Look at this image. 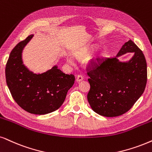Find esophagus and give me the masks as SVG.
I'll return each instance as SVG.
<instances>
[{"instance_id":"1","label":"esophagus","mask_w":152,"mask_h":152,"mask_svg":"<svg viewBox=\"0 0 152 152\" xmlns=\"http://www.w3.org/2000/svg\"><path fill=\"white\" fill-rule=\"evenodd\" d=\"M83 79V78L82 76H80V75H78L77 78H76V81L80 82V81H82Z\"/></svg>"}]
</instances>
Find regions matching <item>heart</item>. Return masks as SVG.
Listing matches in <instances>:
<instances>
[{
  "instance_id": "obj_1",
  "label": "heart",
  "mask_w": 152,
  "mask_h": 152,
  "mask_svg": "<svg viewBox=\"0 0 152 152\" xmlns=\"http://www.w3.org/2000/svg\"><path fill=\"white\" fill-rule=\"evenodd\" d=\"M93 49L92 48H85L81 50L78 51L76 53V56H77L78 58L80 59H85L87 58L93 53ZM67 62H68L69 64H74V60L72 57H67Z\"/></svg>"
}]
</instances>
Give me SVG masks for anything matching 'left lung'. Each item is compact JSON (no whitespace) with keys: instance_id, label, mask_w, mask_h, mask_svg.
Returning a JSON list of instances; mask_svg holds the SVG:
<instances>
[{"instance_id":"left-lung-1","label":"left lung","mask_w":152,"mask_h":152,"mask_svg":"<svg viewBox=\"0 0 152 152\" xmlns=\"http://www.w3.org/2000/svg\"><path fill=\"white\" fill-rule=\"evenodd\" d=\"M128 52L134 53L132 58L119 61L118 57ZM88 75L90 85L88 100L92 109L103 116H118L129 111L145 91L147 62L141 50L129 40L115 58L102 59Z\"/></svg>"}]
</instances>
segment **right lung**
Segmentation results:
<instances>
[{
  "label": "right lung",
  "instance_id": "right-lung-1",
  "mask_svg": "<svg viewBox=\"0 0 152 152\" xmlns=\"http://www.w3.org/2000/svg\"><path fill=\"white\" fill-rule=\"evenodd\" d=\"M34 34L19 43L10 54L5 67L6 83L13 99L28 113L43 115L56 111L74 83L73 74H65L57 65L35 74L23 63L22 52Z\"/></svg>",
  "mask_w": 152,
  "mask_h": 152
}]
</instances>
